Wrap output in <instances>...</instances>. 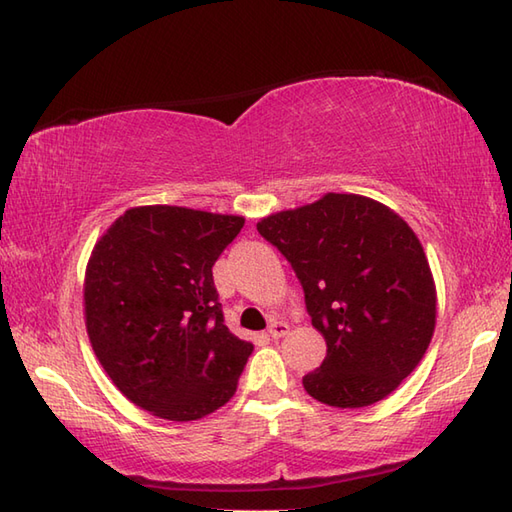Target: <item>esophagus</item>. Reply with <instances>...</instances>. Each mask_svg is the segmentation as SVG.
<instances>
[{
	"label": "esophagus",
	"mask_w": 512,
	"mask_h": 512,
	"mask_svg": "<svg viewBox=\"0 0 512 512\" xmlns=\"http://www.w3.org/2000/svg\"><path fill=\"white\" fill-rule=\"evenodd\" d=\"M288 323L286 321H273L268 325V336L270 339H281V336L288 334Z\"/></svg>",
	"instance_id": "34e87169"
}]
</instances>
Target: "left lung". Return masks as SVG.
<instances>
[{"label": "left lung", "instance_id": "1", "mask_svg": "<svg viewBox=\"0 0 512 512\" xmlns=\"http://www.w3.org/2000/svg\"><path fill=\"white\" fill-rule=\"evenodd\" d=\"M257 231L301 281L325 343L308 394L358 409L389 396L422 361L436 330V284L416 233L385 204L328 193L264 217Z\"/></svg>", "mask_w": 512, "mask_h": 512}]
</instances>
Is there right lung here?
Listing matches in <instances>:
<instances>
[{
    "instance_id": "right-lung-1",
    "label": "right lung",
    "mask_w": 512,
    "mask_h": 512,
    "mask_svg": "<svg viewBox=\"0 0 512 512\" xmlns=\"http://www.w3.org/2000/svg\"><path fill=\"white\" fill-rule=\"evenodd\" d=\"M244 217L136 206L96 242L85 325L107 376L134 405L189 422L226 405L253 343L224 325L213 264Z\"/></svg>"
}]
</instances>
